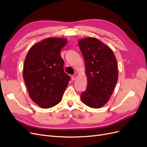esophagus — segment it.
Listing matches in <instances>:
<instances>
[{"label":"esophagus","mask_w":147,"mask_h":147,"mask_svg":"<svg viewBox=\"0 0 147 147\" xmlns=\"http://www.w3.org/2000/svg\"><path fill=\"white\" fill-rule=\"evenodd\" d=\"M71 78H72V81H74L75 78H76V76H75V75H72V76H71Z\"/></svg>","instance_id":"obj_1"}]
</instances>
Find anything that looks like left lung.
<instances>
[{"label": "left lung", "instance_id": "8db88e82", "mask_svg": "<svg viewBox=\"0 0 147 147\" xmlns=\"http://www.w3.org/2000/svg\"><path fill=\"white\" fill-rule=\"evenodd\" d=\"M78 43L84 59L88 82L80 98L86 105L99 109L107 103L118 81L116 57L112 49L96 38H81Z\"/></svg>", "mask_w": 147, "mask_h": 147}]
</instances>
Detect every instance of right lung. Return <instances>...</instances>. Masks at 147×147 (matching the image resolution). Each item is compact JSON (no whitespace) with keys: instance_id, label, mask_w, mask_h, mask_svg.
I'll return each instance as SVG.
<instances>
[{"instance_id":"add662e5","label":"right lung","mask_w":147,"mask_h":147,"mask_svg":"<svg viewBox=\"0 0 147 147\" xmlns=\"http://www.w3.org/2000/svg\"><path fill=\"white\" fill-rule=\"evenodd\" d=\"M67 42L64 38H47L34 45L26 56L23 72L26 86L30 99L43 109L59 103L70 80L61 56Z\"/></svg>"}]
</instances>
